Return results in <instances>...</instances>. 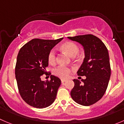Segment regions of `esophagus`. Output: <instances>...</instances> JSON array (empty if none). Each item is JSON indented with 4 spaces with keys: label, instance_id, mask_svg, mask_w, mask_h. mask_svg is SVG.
I'll return each instance as SVG.
<instances>
[{
    "label": "esophagus",
    "instance_id": "1",
    "mask_svg": "<svg viewBox=\"0 0 124 124\" xmlns=\"http://www.w3.org/2000/svg\"><path fill=\"white\" fill-rule=\"evenodd\" d=\"M66 82V80H61V83H64V82Z\"/></svg>",
    "mask_w": 124,
    "mask_h": 124
}]
</instances>
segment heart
Returning <instances> with one entry per match:
<instances>
[{"instance_id":"b5f03b06","label":"heart","mask_w":124,"mask_h":124,"mask_svg":"<svg viewBox=\"0 0 124 124\" xmlns=\"http://www.w3.org/2000/svg\"><path fill=\"white\" fill-rule=\"evenodd\" d=\"M61 49L66 52L71 57H75L78 54L80 48L77 44L73 42H65L61 46ZM57 60L56 51L55 49L50 50L48 54V61L49 63L54 64L56 63ZM71 69L64 66H59L54 69V74L56 76L63 79L68 78L71 72Z\"/></svg>"}]
</instances>
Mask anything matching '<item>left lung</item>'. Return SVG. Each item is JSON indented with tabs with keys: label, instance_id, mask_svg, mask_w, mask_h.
Returning <instances> with one entry per match:
<instances>
[{
	"label": "left lung",
	"instance_id": "left-lung-1",
	"mask_svg": "<svg viewBox=\"0 0 124 124\" xmlns=\"http://www.w3.org/2000/svg\"><path fill=\"white\" fill-rule=\"evenodd\" d=\"M68 38L79 42L84 48L85 57L77 74L86 77L82 80L83 83L74 79L70 95L78 104L91 105L103 97L109 83L111 68L108 49L99 38L91 34Z\"/></svg>",
	"mask_w": 124,
	"mask_h": 124
}]
</instances>
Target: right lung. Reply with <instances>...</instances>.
I'll list each match as a JSON object with an SVG mask.
<instances>
[{
  "instance_id": "obj_1",
  "label": "right lung",
  "mask_w": 124,
  "mask_h": 124,
  "mask_svg": "<svg viewBox=\"0 0 124 124\" xmlns=\"http://www.w3.org/2000/svg\"><path fill=\"white\" fill-rule=\"evenodd\" d=\"M63 39H33L19 52L15 67L17 88L22 99L31 107L46 108L56 99L61 80L51 75L50 80L44 82L41 80L40 77L43 74H51L46 69L49 64L48 54Z\"/></svg>"
}]
</instances>
